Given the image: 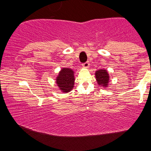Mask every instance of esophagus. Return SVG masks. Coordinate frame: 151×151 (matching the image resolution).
Returning <instances> with one entry per match:
<instances>
[{"label":"esophagus","mask_w":151,"mask_h":151,"mask_svg":"<svg viewBox=\"0 0 151 151\" xmlns=\"http://www.w3.org/2000/svg\"><path fill=\"white\" fill-rule=\"evenodd\" d=\"M82 65H83V67H85V68H88V66H89V63L87 61V62L83 63Z\"/></svg>","instance_id":"1"}]
</instances>
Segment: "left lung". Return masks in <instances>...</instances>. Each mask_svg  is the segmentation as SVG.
<instances>
[{
    "label": "left lung",
    "instance_id": "left-lung-1",
    "mask_svg": "<svg viewBox=\"0 0 151 151\" xmlns=\"http://www.w3.org/2000/svg\"><path fill=\"white\" fill-rule=\"evenodd\" d=\"M95 77L99 85L104 87H107L109 82V75L106 70L99 69L96 71Z\"/></svg>",
    "mask_w": 151,
    "mask_h": 151
}]
</instances>
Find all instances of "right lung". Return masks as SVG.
<instances>
[{
    "mask_svg": "<svg viewBox=\"0 0 151 151\" xmlns=\"http://www.w3.org/2000/svg\"><path fill=\"white\" fill-rule=\"evenodd\" d=\"M74 71L69 68H63L56 78V83L63 93H68L74 87L75 76Z\"/></svg>",
    "mask_w": 151,
    "mask_h": 151,
    "instance_id": "obj_1",
    "label": "right lung"
}]
</instances>
